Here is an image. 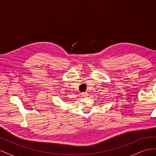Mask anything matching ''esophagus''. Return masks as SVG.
<instances>
[{
	"label": "esophagus",
	"instance_id": "1",
	"mask_svg": "<svg viewBox=\"0 0 156 156\" xmlns=\"http://www.w3.org/2000/svg\"><path fill=\"white\" fill-rule=\"evenodd\" d=\"M82 95H83V97H87V96H88V93H87V92H84V93H83V94H82Z\"/></svg>",
	"mask_w": 156,
	"mask_h": 156
}]
</instances>
